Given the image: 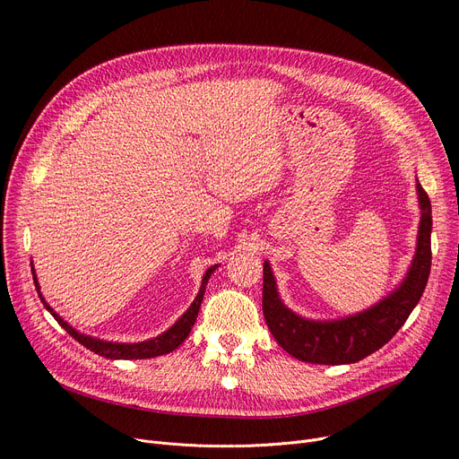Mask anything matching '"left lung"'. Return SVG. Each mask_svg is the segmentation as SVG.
<instances>
[{"label": "left lung", "mask_w": 459, "mask_h": 459, "mask_svg": "<svg viewBox=\"0 0 459 459\" xmlns=\"http://www.w3.org/2000/svg\"><path fill=\"white\" fill-rule=\"evenodd\" d=\"M420 223L405 277L391 294L355 315L334 320L305 318L288 308L277 290L270 260H264L262 310L279 346L312 365H350L387 344L422 298L431 268V204L417 180Z\"/></svg>", "instance_id": "obj_1"}]
</instances>
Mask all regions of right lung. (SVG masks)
Returning <instances> with one entry per match:
<instances>
[{"label":"right lung","instance_id":"right-lung-1","mask_svg":"<svg viewBox=\"0 0 459 459\" xmlns=\"http://www.w3.org/2000/svg\"><path fill=\"white\" fill-rule=\"evenodd\" d=\"M217 264L212 268L206 270V273L203 275V282H201V288L197 292V298L193 299V303L189 305V308L184 312V315L169 327L167 331H163L161 334L154 336V339H149V341H143V342H132V344H126V342H109V341H102V339H96V336H91V334H85V333H80L76 331L74 327H72L68 322H65L57 312L46 303V299L42 298L40 294V284H39V279L35 275V268H33V262H31V273H33V281H35V288L39 292V298L42 301V305L46 307V310L50 312V315L57 320V324L68 333L74 336V339L85 346L87 350L99 353L106 359H152V357H158V355H165V353H171L173 350H177L186 339L187 334L193 327V324H195L197 320V315H199V308H201V303H203V298H204V290H206V284H208V279L212 277V273L215 272Z\"/></svg>","mask_w":459,"mask_h":459}]
</instances>
